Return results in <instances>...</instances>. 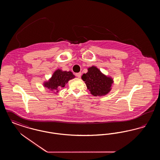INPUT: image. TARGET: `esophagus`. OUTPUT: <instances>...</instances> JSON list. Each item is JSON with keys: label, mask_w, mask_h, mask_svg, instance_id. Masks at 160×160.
Masks as SVG:
<instances>
[{"label": "esophagus", "mask_w": 160, "mask_h": 160, "mask_svg": "<svg viewBox=\"0 0 160 160\" xmlns=\"http://www.w3.org/2000/svg\"><path fill=\"white\" fill-rule=\"evenodd\" d=\"M81 76H82V73L81 72H78V73H77L76 74V76L78 78H80Z\"/></svg>", "instance_id": "1"}]
</instances>
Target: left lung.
Masks as SVG:
<instances>
[{
  "label": "left lung",
  "mask_w": 160,
  "mask_h": 160,
  "mask_svg": "<svg viewBox=\"0 0 160 160\" xmlns=\"http://www.w3.org/2000/svg\"><path fill=\"white\" fill-rule=\"evenodd\" d=\"M88 70V72L83 74L82 78L92 95L95 97L103 96L110 91L112 84L113 83L112 78L105 76L94 66Z\"/></svg>",
  "instance_id": "left-lung-1"
}]
</instances>
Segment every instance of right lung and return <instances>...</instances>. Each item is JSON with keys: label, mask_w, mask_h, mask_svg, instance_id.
<instances>
[{"label": "right lung", "mask_w": 160, "mask_h": 160, "mask_svg": "<svg viewBox=\"0 0 160 160\" xmlns=\"http://www.w3.org/2000/svg\"><path fill=\"white\" fill-rule=\"evenodd\" d=\"M75 77L71 71H63L61 69L56 70L51 78L44 84V86L54 92H59V89L63 88L69 80Z\"/></svg>", "instance_id": "obj_1"}]
</instances>
